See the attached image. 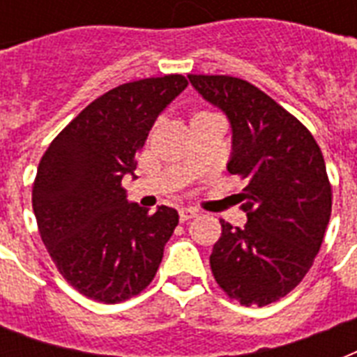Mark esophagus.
Masks as SVG:
<instances>
[{"label": "esophagus", "mask_w": 357, "mask_h": 357, "mask_svg": "<svg viewBox=\"0 0 357 357\" xmlns=\"http://www.w3.org/2000/svg\"><path fill=\"white\" fill-rule=\"evenodd\" d=\"M196 215H198V211L192 209V207H179V220L181 222H187L190 218H195Z\"/></svg>", "instance_id": "34e87169"}]
</instances>
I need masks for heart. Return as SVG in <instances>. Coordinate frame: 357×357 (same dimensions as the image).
<instances>
[{
  "instance_id": "obj_1",
  "label": "heart",
  "mask_w": 357,
  "mask_h": 357,
  "mask_svg": "<svg viewBox=\"0 0 357 357\" xmlns=\"http://www.w3.org/2000/svg\"><path fill=\"white\" fill-rule=\"evenodd\" d=\"M200 114H206V113H200ZM200 114H196V116H200Z\"/></svg>"
}]
</instances>
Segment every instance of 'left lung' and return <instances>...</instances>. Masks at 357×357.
Wrapping results in <instances>:
<instances>
[{"instance_id":"obj_1","label":"left lung","mask_w":357,"mask_h":357,"mask_svg":"<svg viewBox=\"0 0 357 357\" xmlns=\"http://www.w3.org/2000/svg\"><path fill=\"white\" fill-rule=\"evenodd\" d=\"M190 85L231 128L228 172L248 222L222 224L209 257L213 276L244 305L291 293L315 261L332 213V187L313 135L257 86L229 75H189Z\"/></svg>"}]
</instances>
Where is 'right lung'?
<instances>
[{"instance_id": "obj_1", "label": "right lung", "mask_w": 357, "mask_h": 357, "mask_svg": "<svg viewBox=\"0 0 357 357\" xmlns=\"http://www.w3.org/2000/svg\"><path fill=\"white\" fill-rule=\"evenodd\" d=\"M183 75L120 85L85 107L42 157L33 185L40 237L64 280L89 298L116 304L139 294L161 265L178 211L128 200L137 151L157 116L185 91Z\"/></svg>"}]
</instances>
